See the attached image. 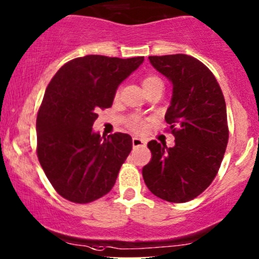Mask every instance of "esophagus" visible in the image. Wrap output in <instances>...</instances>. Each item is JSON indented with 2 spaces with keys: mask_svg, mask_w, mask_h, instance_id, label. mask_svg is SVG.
<instances>
[{
  "mask_svg": "<svg viewBox=\"0 0 259 259\" xmlns=\"http://www.w3.org/2000/svg\"><path fill=\"white\" fill-rule=\"evenodd\" d=\"M146 145V141L144 139L140 138H133V146L134 147H140V146H145Z\"/></svg>",
  "mask_w": 259,
  "mask_h": 259,
  "instance_id": "obj_1",
  "label": "esophagus"
}]
</instances>
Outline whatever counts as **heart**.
Segmentation results:
<instances>
[{
    "label": "heart",
    "instance_id": "heart-1",
    "mask_svg": "<svg viewBox=\"0 0 259 259\" xmlns=\"http://www.w3.org/2000/svg\"><path fill=\"white\" fill-rule=\"evenodd\" d=\"M156 86H163V82H162L161 78H158L157 76L150 75V76H146V77L143 79V87L145 91ZM130 126H132V129L136 130V132H140V130H143L144 123L140 120V119L136 118V116H133L132 120H130Z\"/></svg>",
    "mask_w": 259,
    "mask_h": 259
}]
</instances>
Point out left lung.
Returning a JSON list of instances; mask_svg holds the SVG:
<instances>
[{
	"instance_id": "8db88e82",
	"label": "left lung",
	"mask_w": 259,
	"mask_h": 259,
	"mask_svg": "<svg viewBox=\"0 0 259 259\" xmlns=\"http://www.w3.org/2000/svg\"><path fill=\"white\" fill-rule=\"evenodd\" d=\"M151 65L172 83L164 119L176 144H147L152 158L143 168L147 188L171 203H186L210 186L229 141L226 103L208 67L186 54L149 56Z\"/></svg>"
}]
</instances>
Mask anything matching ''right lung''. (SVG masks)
Here are the masks:
<instances>
[{
  "mask_svg": "<svg viewBox=\"0 0 259 259\" xmlns=\"http://www.w3.org/2000/svg\"><path fill=\"white\" fill-rule=\"evenodd\" d=\"M143 62L144 56L87 55L65 64L50 81L36 118V152L62 198L91 203L115 184L133 149L132 136H101L92 126L97 110L112 107L119 84Z\"/></svg>",
  "mask_w": 259,
  "mask_h": 259,
  "instance_id": "right-lung-1",
  "label": "right lung"
}]
</instances>
